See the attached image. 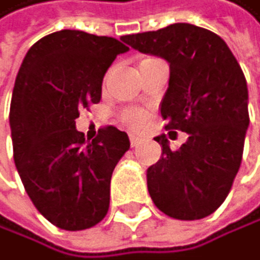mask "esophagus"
I'll return each mask as SVG.
<instances>
[{
	"label": "esophagus",
	"mask_w": 260,
	"mask_h": 260,
	"mask_svg": "<svg viewBox=\"0 0 260 260\" xmlns=\"http://www.w3.org/2000/svg\"><path fill=\"white\" fill-rule=\"evenodd\" d=\"M129 141H131V147H137V145L141 144V137L131 134V136H129Z\"/></svg>",
	"instance_id": "1"
}]
</instances>
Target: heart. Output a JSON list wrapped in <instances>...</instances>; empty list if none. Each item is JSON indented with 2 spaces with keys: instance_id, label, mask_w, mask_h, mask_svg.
<instances>
[{
  "instance_id": "1",
  "label": "heart",
  "mask_w": 260,
  "mask_h": 260,
  "mask_svg": "<svg viewBox=\"0 0 260 260\" xmlns=\"http://www.w3.org/2000/svg\"><path fill=\"white\" fill-rule=\"evenodd\" d=\"M119 119L121 123L126 124L127 127H139L142 126V123L145 121V113L139 108H124L119 113Z\"/></svg>"
}]
</instances>
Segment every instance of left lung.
I'll use <instances>...</instances> for the list:
<instances>
[{
	"instance_id": "1",
	"label": "left lung",
	"mask_w": 260,
	"mask_h": 260,
	"mask_svg": "<svg viewBox=\"0 0 260 260\" xmlns=\"http://www.w3.org/2000/svg\"><path fill=\"white\" fill-rule=\"evenodd\" d=\"M123 42L170 62L160 113L165 129L189 134L179 150L168 147L165 136L155 137L163 153L147 170L150 198L171 218L207 217L226 199L241 165L249 126L243 71L217 34L192 24L126 35Z\"/></svg>"
}]
</instances>
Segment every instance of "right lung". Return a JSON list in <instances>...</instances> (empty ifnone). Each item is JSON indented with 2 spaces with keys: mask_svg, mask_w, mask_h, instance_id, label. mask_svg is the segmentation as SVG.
I'll use <instances>...</instances> for the list:
<instances>
[{
  "mask_svg": "<svg viewBox=\"0 0 260 260\" xmlns=\"http://www.w3.org/2000/svg\"><path fill=\"white\" fill-rule=\"evenodd\" d=\"M127 50L113 37L59 30L34 43L17 73L9 111L16 168L37 210L61 230L92 228L108 212L129 137L103 126L90 142L76 118L100 102L105 73Z\"/></svg>",
  "mask_w": 260,
  "mask_h": 260,
  "instance_id": "right-lung-1",
  "label": "right lung"
}]
</instances>
